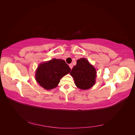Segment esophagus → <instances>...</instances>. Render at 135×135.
I'll list each match as a JSON object with an SVG mask.
<instances>
[{"mask_svg": "<svg viewBox=\"0 0 135 135\" xmlns=\"http://www.w3.org/2000/svg\"><path fill=\"white\" fill-rule=\"evenodd\" d=\"M69 67L70 68V69H72V68H73V64H69Z\"/></svg>", "mask_w": 135, "mask_h": 135, "instance_id": "34e87169", "label": "esophagus"}]
</instances>
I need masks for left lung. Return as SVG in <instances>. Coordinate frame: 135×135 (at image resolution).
<instances>
[{
    "instance_id": "8db88e82",
    "label": "left lung",
    "mask_w": 135,
    "mask_h": 135,
    "mask_svg": "<svg viewBox=\"0 0 135 135\" xmlns=\"http://www.w3.org/2000/svg\"><path fill=\"white\" fill-rule=\"evenodd\" d=\"M70 74L74 79L76 87L79 89H89L95 83V69L84 58L77 60L76 65L73 67Z\"/></svg>"
}]
</instances>
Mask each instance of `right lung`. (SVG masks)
<instances>
[{
    "mask_svg": "<svg viewBox=\"0 0 135 135\" xmlns=\"http://www.w3.org/2000/svg\"><path fill=\"white\" fill-rule=\"evenodd\" d=\"M70 70L64 60L54 59L39 65L35 79L40 86L48 90L57 86L61 78Z\"/></svg>",
    "mask_w": 135,
    "mask_h": 135,
    "instance_id": "add662e5",
    "label": "right lung"
}]
</instances>
